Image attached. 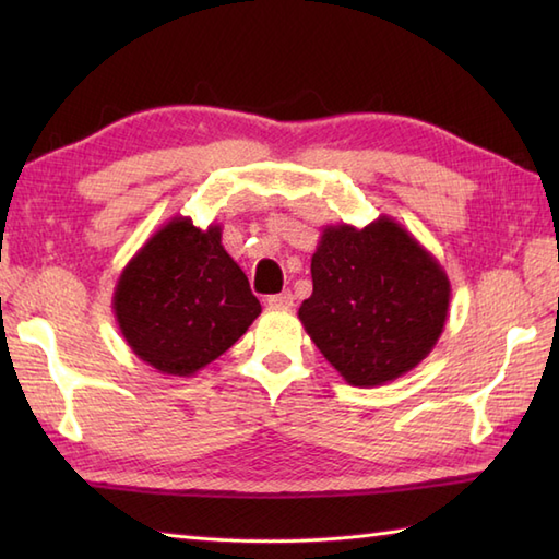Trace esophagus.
I'll return each mask as SVG.
<instances>
[{"label":"esophagus","instance_id":"esophagus-1","mask_svg":"<svg viewBox=\"0 0 559 559\" xmlns=\"http://www.w3.org/2000/svg\"><path fill=\"white\" fill-rule=\"evenodd\" d=\"M266 302H269V307H273V310H290V307H293V293L290 290H283L278 295H271Z\"/></svg>","mask_w":559,"mask_h":559}]
</instances>
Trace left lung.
<instances>
[{
    "instance_id": "8db88e82",
    "label": "left lung",
    "mask_w": 559,
    "mask_h": 559,
    "mask_svg": "<svg viewBox=\"0 0 559 559\" xmlns=\"http://www.w3.org/2000/svg\"><path fill=\"white\" fill-rule=\"evenodd\" d=\"M451 300L442 264L389 216L365 228L326 225L312 254L300 322L348 384L370 389L411 372L437 346Z\"/></svg>"
}]
</instances>
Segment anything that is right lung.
Wrapping results in <instances>:
<instances>
[{
  "instance_id": "right-lung-1",
  "label": "right lung",
  "mask_w": 559,
  "mask_h": 559,
  "mask_svg": "<svg viewBox=\"0 0 559 559\" xmlns=\"http://www.w3.org/2000/svg\"><path fill=\"white\" fill-rule=\"evenodd\" d=\"M223 228L173 216L127 261L112 312L139 360L194 377L228 350L261 312L245 271L225 252Z\"/></svg>"
}]
</instances>
